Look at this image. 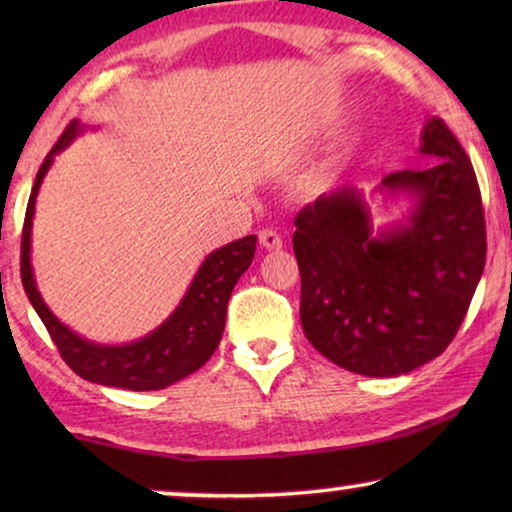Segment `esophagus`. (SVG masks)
Masks as SVG:
<instances>
[{"label":"esophagus","instance_id":"1","mask_svg":"<svg viewBox=\"0 0 512 512\" xmlns=\"http://www.w3.org/2000/svg\"><path fill=\"white\" fill-rule=\"evenodd\" d=\"M258 240H261L263 249H268V251L282 249V244H284L282 235L275 233V230H261V235H258Z\"/></svg>","mask_w":512,"mask_h":512}]
</instances>
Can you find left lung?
Returning <instances> with one entry per match:
<instances>
[{"mask_svg":"<svg viewBox=\"0 0 512 512\" xmlns=\"http://www.w3.org/2000/svg\"><path fill=\"white\" fill-rule=\"evenodd\" d=\"M419 156L373 193L405 200V219L375 228L366 193L335 188L296 216L300 324L335 366L398 377L445 352L485 270V214L459 139L429 118Z\"/></svg>","mask_w":512,"mask_h":512,"instance_id":"left-lung-1","label":"left lung"}]
</instances>
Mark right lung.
Returning a JSON list of instances; mask_svg holds the SVG:
<instances>
[{
	"label": "right lung",
	"mask_w": 512,
	"mask_h": 512,
	"mask_svg": "<svg viewBox=\"0 0 512 512\" xmlns=\"http://www.w3.org/2000/svg\"><path fill=\"white\" fill-rule=\"evenodd\" d=\"M86 130H93V125L81 123L79 118L69 123L34 179L23 226V251H20L23 254L20 256V275H23L25 293L58 345L62 359L83 380L130 391L165 389L205 366L214 349L219 347L223 326H226L230 293H233L237 279L254 261L256 235L223 244L212 254H207L195 272L193 282L188 284L184 298L179 300L170 317L151 333L123 342V345H104V342L83 338L81 333L72 331L55 317L39 293L32 268V219L39 188L44 184L55 156Z\"/></svg>",
	"instance_id": "1"
}]
</instances>
